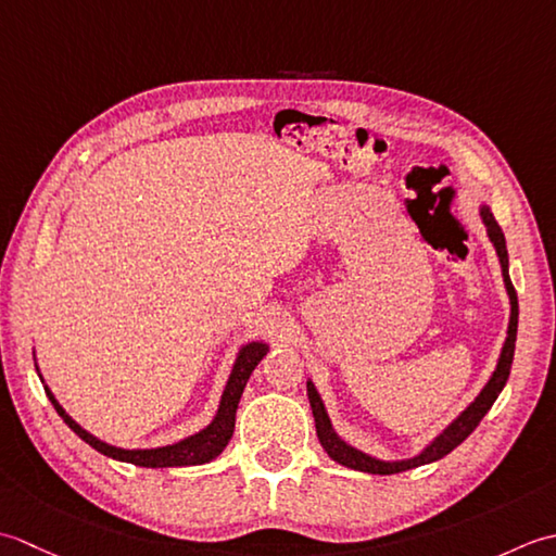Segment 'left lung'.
Wrapping results in <instances>:
<instances>
[{"instance_id": "left-lung-1", "label": "left lung", "mask_w": 556, "mask_h": 556, "mask_svg": "<svg viewBox=\"0 0 556 556\" xmlns=\"http://www.w3.org/2000/svg\"><path fill=\"white\" fill-rule=\"evenodd\" d=\"M480 218L486 228V237L494 244V252L500 256L502 264V278H504V288L508 294V304H511V316H508V328H506V341L502 345L500 359H496V367L492 371V377L486 379L482 391L475 395V401L463 410L456 420H451L441 432L425 444L420 453H415L410 458H401V460H383L371 456V453H365L362 448L348 444V441L336 432V427L331 425V417L326 413V405L321 401L319 391H316L314 381L307 379V395H309V405H312V415L316 422V437H319L324 451L331 456L336 463H341L345 468H353L359 472H371V475H393V472H403L417 466H427V463H434L439 458H444L446 453H451L458 444H463L472 432L475 427L480 425L482 417L490 413L492 403L496 401V395L502 393L506 387L508 374H511V362H514V350H516V331H518V298L516 290L511 286V278H508V252H506V240L500 225H496L494 215L490 206L482 201L480 203Z\"/></svg>"}]
</instances>
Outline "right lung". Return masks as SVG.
Wrapping results in <instances>:
<instances>
[{
    "mask_svg": "<svg viewBox=\"0 0 556 556\" xmlns=\"http://www.w3.org/2000/svg\"><path fill=\"white\" fill-rule=\"evenodd\" d=\"M266 353H268V343H264V341H249L240 350H237L232 369H230V377H228V381H225L218 410H215L213 420L191 437H185V439L175 441V444L155 446V448H122V446H115V444H108V441L86 432V429L78 425L72 415H66V410L60 405V401L54 399V393L48 387H45V391H48V399L52 401L54 410L60 413V417L66 425H70L72 432L81 437L88 446H93L96 451H100L108 458L134 463V466H141V468L203 466V463L218 458L223 448L228 446V441L232 439L235 413H237V405H240L242 391H244L247 381H249V377H252V371L256 369L258 362L266 357ZM33 359H36V357H33ZM36 369H38V377L42 381L38 362H36Z\"/></svg>",
    "mask_w": 556,
    "mask_h": 556,
    "instance_id": "1",
    "label": "right lung"
}]
</instances>
